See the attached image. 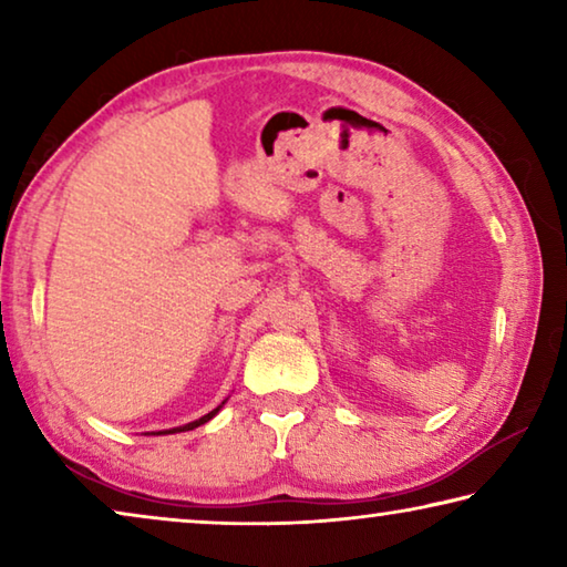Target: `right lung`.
<instances>
[{
  "label": "right lung",
  "instance_id": "1",
  "mask_svg": "<svg viewBox=\"0 0 567 567\" xmlns=\"http://www.w3.org/2000/svg\"><path fill=\"white\" fill-rule=\"evenodd\" d=\"M225 405V402H223ZM223 405H217L213 412H207V415H203L199 420H195V422H187V425H179V427H172V430H165V433H157V435H169V433H185V430H195V427H199V425H205L207 420H213L219 410H223Z\"/></svg>",
  "mask_w": 567,
  "mask_h": 567
}]
</instances>
